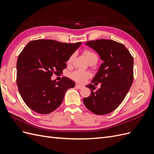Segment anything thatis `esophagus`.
<instances>
[{"label": "esophagus", "mask_w": 154, "mask_h": 154, "mask_svg": "<svg viewBox=\"0 0 154 154\" xmlns=\"http://www.w3.org/2000/svg\"><path fill=\"white\" fill-rule=\"evenodd\" d=\"M76 87L79 88V89H81V88H82L83 87L82 85H78V84H76Z\"/></svg>", "instance_id": "1"}]
</instances>
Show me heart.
Segmentation results:
<instances>
[{"label":"heart","instance_id":"obj_1","mask_svg":"<svg viewBox=\"0 0 154 154\" xmlns=\"http://www.w3.org/2000/svg\"><path fill=\"white\" fill-rule=\"evenodd\" d=\"M84 54L88 62L91 61H96V62H97L98 57H97V55L96 54V53L94 52V51L86 50L84 51ZM73 58L74 54H72L68 60V63H71L72 61ZM90 76L91 74L89 72L83 71H76L70 74V76L71 77L72 79L80 83H85L87 80V79L90 77Z\"/></svg>","mask_w":154,"mask_h":154}]
</instances>
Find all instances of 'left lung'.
Segmentation results:
<instances>
[{"label": "left lung", "mask_w": 154, "mask_h": 154, "mask_svg": "<svg viewBox=\"0 0 154 154\" xmlns=\"http://www.w3.org/2000/svg\"><path fill=\"white\" fill-rule=\"evenodd\" d=\"M85 44L95 50L103 62L92 81L100 83L101 88L96 90L94 85H87L91 93L83 99V103L95 114H109L122 103L132 84L134 58L123 44L114 40H91Z\"/></svg>", "instance_id": "1"}]
</instances>
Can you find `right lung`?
Here are the masks:
<instances>
[{
    "label": "right lung",
    "instance_id": "add662e5",
    "mask_svg": "<svg viewBox=\"0 0 154 154\" xmlns=\"http://www.w3.org/2000/svg\"><path fill=\"white\" fill-rule=\"evenodd\" d=\"M81 44L40 39L29 42L23 49L17 60V83L29 109L47 114L61 105L66 92L75 83L67 77L60 82L51 78L67 67L66 62Z\"/></svg>",
    "mask_w": 154,
    "mask_h": 154
}]
</instances>
